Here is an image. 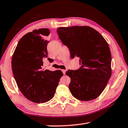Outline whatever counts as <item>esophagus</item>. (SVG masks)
<instances>
[{
  "label": "esophagus",
  "instance_id": "obj_1",
  "mask_svg": "<svg viewBox=\"0 0 128 128\" xmlns=\"http://www.w3.org/2000/svg\"><path fill=\"white\" fill-rule=\"evenodd\" d=\"M62 73H63L64 74H66V70H64V69H62Z\"/></svg>",
  "mask_w": 128,
  "mask_h": 128
}]
</instances>
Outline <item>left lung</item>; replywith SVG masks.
Listing matches in <instances>:
<instances>
[{
    "instance_id": "left-lung-1",
    "label": "left lung",
    "mask_w": 128,
    "mask_h": 128,
    "mask_svg": "<svg viewBox=\"0 0 128 128\" xmlns=\"http://www.w3.org/2000/svg\"><path fill=\"white\" fill-rule=\"evenodd\" d=\"M57 32L71 58L78 57L81 65L77 70L66 73L70 78L69 88L72 95L82 101L96 98L111 76V54L107 42L98 32L87 26L61 27Z\"/></svg>"
}]
</instances>
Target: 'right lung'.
Here are the masks:
<instances>
[{"mask_svg": "<svg viewBox=\"0 0 128 128\" xmlns=\"http://www.w3.org/2000/svg\"><path fill=\"white\" fill-rule=\"evenodd\" d=\"M49 34L47 28L26 34L19 40L12 56V69L17 86L28 100L34 103L51 100L63 75L60 70L52 72L42 68L43 58L48 54L49 41L44 38Z\"/></svg>", "mask_w": 128, "mask_h": 128, "instance_id": "right-lung-1", "label": "right lung"}]
</instances>
